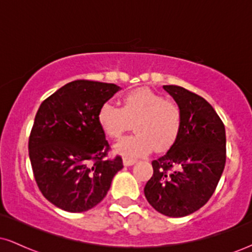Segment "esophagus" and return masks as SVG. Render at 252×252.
Returning a JSON list of instances; mask_svg holds the SVG:
<instances>
[{
  "mask_svg": "<svg viewBox=\"0 0 252 252\" xmlns=\"http://www.w3.org/2000/svg\"><path fill=\"white\" fill-rule=\"evenodd\" d=\"M136 162V160L134 158H123V164L124 166H132Z\"/></svg>",
  "mask_w": 252,
  "mask_h": 252,
  "instance_id": "esophagus-1",
  "label": "esophagus"
}]
</instances>
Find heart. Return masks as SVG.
Wrapping results in <instances>:
<instances>
[{
    "label": "heart",
    "instance_id": "b5f03b06",
    "mask_svg": "<svg viewBox=\"0 0 252 252\" xmlns=\"http://www.w3.org/2000/svg\"><path fill=\"white\" fill-rule=\"evenodd\" d=\"M100 129L110 138H118L134 126L135 135L123 137L115 144L117 154L141 158L153 149L162 153L172 148L182 128V112L174 100L142 88L123 98L122 108L105 102L97 114Z\"/></svg>",
    "mask_w": 252,
    "mask_h": 252
}]
</instances>
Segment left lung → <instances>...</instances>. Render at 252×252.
Segmentation results:
<instances>
[{"label": "left lung", "instance_id": "left-lung-1", "mask_svg": "<svg viewBox=\"0 0 252 252\" xmlns=\"http://www.w3.org/2000/svg\"><path fill=\"white\" fill-rule=\"evenodd\" d=\"M182 112V128L174 146L154 160L144 187L158 212L185 217L204 206L215 193L226 161V135L220 117L199 94L163 85Z\"/></svg>", "mask_w": 252, "mask_h": 252}]
</instances>
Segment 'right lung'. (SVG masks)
<instances>
[{
  "instance_id": "obj_1",
  "label": "right lung",
  "mask_w": 252,
  "mask_h": 252,
  "mask_svg": "<svg viewBox=\"0 0 252 252\" xmlns=\"http://www.w3.org/2000/svg\"><path fill=\"white\" fill-rule=\"evenodd\" d=\"M115 84L74 80L46 98L35 115L28 150L36 185L57 207L85 212L103 200L123 168L110 150L97 114L120 90Z\"/></svg>"
}]
</instances>
